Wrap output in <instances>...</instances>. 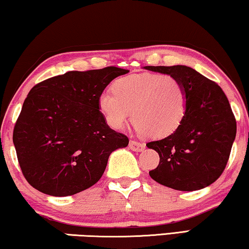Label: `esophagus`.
I'll list each match as a JSON object with an SVG mask.
<instances>
[{"instance_id":"esophagus-1","label":"esophagus","mask_w":249,"mask_h":249,"mask_svg":"<svg viewBox=\"0 0 249 249\" xmlns=\"http://www.w3.org/2000/svg\"><path fill=\"white\" fill-rule=\"evenodd\" d=\"M129 147L131 150L133 151H143L144 148H146V146H144V143L142 142H139V141H136V140H130L129 142Z\"/></svg>"}]
</instances>
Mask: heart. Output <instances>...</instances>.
<instances>
[{
    "mask_svg": "<svg viewBox=\"0 0 249 249\" xmlns=\"http://www.w3.org/2000/svg\"><path fill=\"white\" fill-rule=\"evenodd\" d=\"M99 95V110L110 127L121 129L131 117L139 132L162 138L175 132L187 111V91L171 74L140 73L116 80Z\"/></svg>",
    "mask_w": 249,
    "mask_h": 249,
    "instance_id": "heart-1",
    "label": "heart"
}]
</instances>
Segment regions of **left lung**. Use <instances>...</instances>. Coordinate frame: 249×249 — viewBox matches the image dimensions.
<instances>
[{"mask_svg": "<svg viewBox=\"0 0 249 249\" xmlns=\"http://www.w3.org/2000/svg\"><path fill=\"white\" fill-rule=\"evenodd\" d=\"M171 74L187 91V111L170 136L147 143L158 152V167L149 171L155 181L176 190L193 191L215 182L224 173L236 137V119L216 82L186 66L144 67Z\"/></svg>", "mask_w": 249, "mask_h": 249, "instance_id": "obj_1", "label": "left lung"}]
</instances>
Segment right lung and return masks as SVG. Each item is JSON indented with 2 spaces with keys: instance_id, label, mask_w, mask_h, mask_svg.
Here are the masks:
<instances>
[{
  "instance_id": "obj_1",
  "label": "right lung",
  "mask_w": 249,
  "mask_h": 249,
  "mask_svg": "<svg viewBox=\"0 0 249 249\" xmlns=\"http://www.w3.org/2000/svg\"><path fill=\"white\" fill-rule=\"evenodd\" d=\"M129 70L69 71L34 86L13 130L22 174L33 188L55 197L86 190L102 177L112 151L129 139L107 124L99 95Z\"/></svg>"
}]
</instances>
